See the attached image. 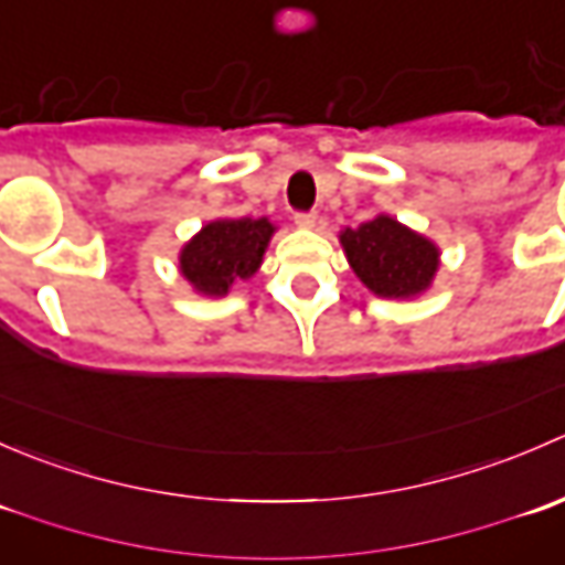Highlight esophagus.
Masks as SVG:
<instances>
[{
	"label": "esophagus",
	"instance_id": "1",
	"mask_svg": "<svg viewBox=\"0 0 565 565\" xmlns=\"http://www.w3.org/2000/svg\"><path fill=\"white\" fill-rule=\"evenodd\" d=\"M295 224L303 226V230H315L317 213H295Z\"/></svg>",
	"mask_w": 565,
	"mask_h": 565
}]
</instances>
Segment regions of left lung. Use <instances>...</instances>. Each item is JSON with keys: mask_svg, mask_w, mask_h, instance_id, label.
<instances>
[{"mask_svg": "<svg viewBox=\"0 0 565 565\" xmlns=\"http://www.w3.org/2000/svg\"><path fill=\"white\" fill-rule=\"evenodd\" d=\"M341 246L358 278L380 298H413L424 292L440 256L435 243L388 215H377L358 230H344Z\"/></svg>", "mask_w": 565, "mask_h": 565, "instance_id": "1", "label": "left lung"}]
</instances>
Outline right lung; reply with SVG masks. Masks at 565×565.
I'll use <instances>...</instances> for the list:
<instances>
[{
    "label": "right lung",
    "mask_w": 565,
    "mask_h": 565,
    "mask_svg": "<svg viewBox=\"0 0 565 565\" xmlns=\"http://www.w3.org/2000/svg\"><path fill=\"white\" fill-rule=\"evenodd\" d=\"M273 224L267 218H221L204 226L180 254V270L199 292L226 295L237 278L262 265Z\"/></svg>",
    "instance_id": "1"
}]
</instances>
